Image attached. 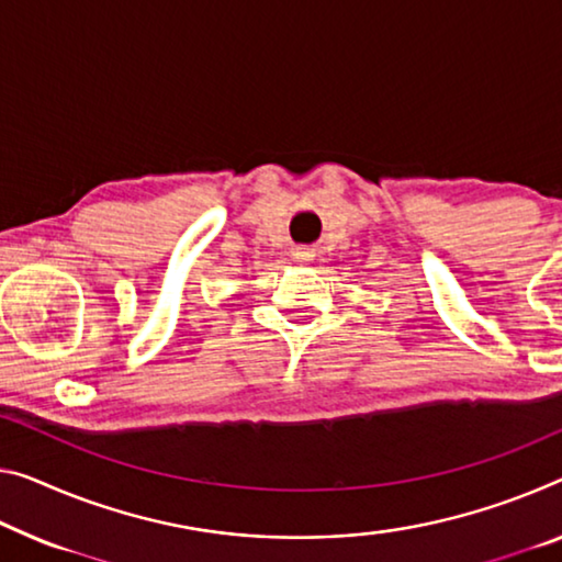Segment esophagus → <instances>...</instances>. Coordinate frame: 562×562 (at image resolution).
Listing matches in <instances>:
<instances>
[{
	"instance_id": "34e87169",
	"label": "esophagus",
	"mask_w": 562,
	"mask_h": 562,
	"mask_svg": "<svg viewBox=\"0 0 562 562\" xmlns=\"http://www.w3.org/2000/svg\"><path fill=\"white\" fill-rule=\"evenodd\" d=\"M291 256H293V261H299V263H308V261H314V251H311V248H306V246L293 248Z\"/></svg>"
}]
</instances>
